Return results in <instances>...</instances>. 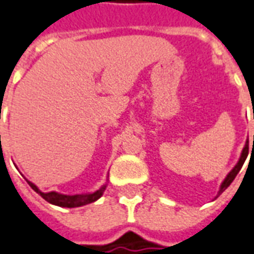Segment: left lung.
I'll return each mask as SVG.
<instances>
[{
	"mask_svg": "<svg viewBox=\"0 0 254 254\" xmlns=\"http://www.w3.org/2000/svg\"><path fill=\"white\" fill-rule=\"evenodd\" d=\"M248 151H249V147H248V144H245L244 150H242V154H241V158H239L238 164L232 168L231 172H230V173L227 175L226 179H224V182L221 183V186H220V190H219V195L221 194V192H223V191H224V190H226L232 182H234V179H235V176L239 173V170H241V168H242V165L245 164V159H246V157H248Z\"/></svg>",
	"mask_w": 254,
	"mask_h": 254,
	"instance_id": "1",
	"label": "left lung"
}]
</instances>
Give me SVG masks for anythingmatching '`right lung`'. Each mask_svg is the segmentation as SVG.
Masks as SVG:
<instances>
[{"label": "right lung", "instance_id": "1", "mask_svg": "<svg viewBox=\"0 0 254 254\" xmlns=\"http://www.w3.org/2000/svg\"><path fill=\"white\" fill-rule=\"evenodd\" d=\"M28 186L31 187V189L34 190L37 194H40L45 201H48L49 203H52V205H56V206H62V207H79V206H84V205H88V203H92V202L97 201L100 196L104 192V190H106V186L107 184H104L102 189L97 190L95 192H92V194H82V195H63L59 194V192H55V191H51V192H42L40 191V189L33 184L31 182H27Z\"/></svg>", "mask_w": 254, "mask_h": 254}]
</instances>
